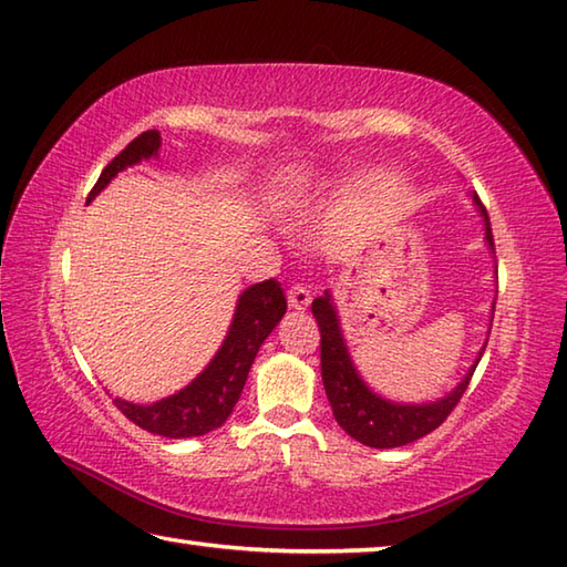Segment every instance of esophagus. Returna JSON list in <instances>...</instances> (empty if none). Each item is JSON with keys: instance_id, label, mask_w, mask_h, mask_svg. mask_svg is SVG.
Instances as JSON below:
<instances>
[{"instance_id": "obj_1", "label": "esophagus", "mask_w": 567, "mask_h": 567, "mask_svg": "<svg viewBox=\"0 0 567 567\" xmlns=\"http://www.w3.org/2000/svg\"><path fill=\"white\" fill-rule=\"evenodd\" d=\"M308 303H311V291H308L306 286L296 284L288 288V308H293V311H306Z\"/></svg>"}]
</instances>
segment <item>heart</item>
Masks as SVG:
<instances>
[{
  "label": "heart",
  "mask_w": 567,
  "mask_h": 567,
  "mask_svg": "<svg viewBox=\"0 0 567 567\" xmlns=\"http://www.w3.org/2000/svg\"><path fill=\"white\" fill-rule=\"evenodd\" d=\"M308 195V175L301 167H288L274 177L269 197L274 207H291Z\"/></svg>",
  "instance_id": "1"
}]
</instances>
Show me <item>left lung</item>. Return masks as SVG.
I'll use <instances>...</instances> for the list:
<instances>
[{
    "instance_id": "obj_1",
    "label": "left lung",
    "mask_w": 567,
    "mask_h": 567,
    "mask_svg": "<svg viewBox=\"0 0 567 567\" xmlns=\"http://www.w3.org/2000/svg\"><path fill=\"white\" fill-rule=\"evenodd\" d=\"M472 202L484 219L486 247L494 249L491 221L476 192L472 195ZM311 311L320 328V375H323V388L330 408H333L336 422L343 426L352 440L365 446H375V450H394V446L416 442L422 440L424 434L436 430V426H440L456 408V402L462 400L466 384L472 380L486 348L484 343L482 350H478L474 365L466 370L462 382H458L452 392H446L444 398L422 404L394 402L372 390L358 372L343 338V328H340V316L333 293L326 291L323 296H318ZM491 320H494V313H491Z\"/></svg>"
}]
</instances>
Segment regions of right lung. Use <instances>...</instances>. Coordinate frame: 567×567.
Segmentation results:
<instances>
[{
	"mask_svg": "<svg viewBox=\"0 0 567 567\" xmlns=\"http://www.w3.org/2000/svg\"><path fill=\"white\" fill-rule=\"evenodd\" d=\"M159 145H163V141H159L157 131H145L143 135H137L121 155H115L105 165L99 183L91 189L89 202L99 197V192L109 187L117 173L143 163V159L157 157ZM284 313L286 296L281 284L269 279L249 286L239 296L237 311H234L231 326L221 340L217 355L209 360V365L187 388L153 404H135L115 398V408L141 430L167 436V440H187V436H202L217 430L227 422L234 404L239 402L256 352H259L271 330L279 326Z\"/></svg>",
	"mask_w": 567,
	"mask_h": 567,
	"instance_id": "add662e5",
	"label": "right lung"
}]
</instances>
